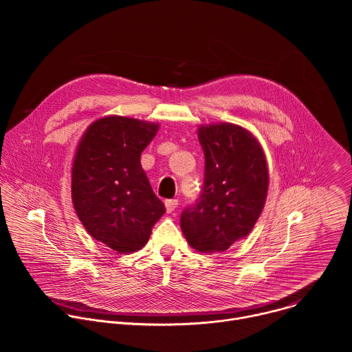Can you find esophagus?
Instances as JSON below:
<instances>
[{
	"mask_svg": "<svg viewBox=\"0 0 352 352\" xmlns=\"http://www.w3.org/2000/svg\"><path fill=\"white\" fill-rule=\"evenodd\" d=\"M178 206V200L177 199H170V200H166V209L168 213L174 212Z\"/></svg>",
	"mask_w": 352,
	"mask_h": 352,
	"instance_id": "34e87169",
	"label": "esophagus"
}]
</instances>
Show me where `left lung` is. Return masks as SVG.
Wrapping results in <instances>:
<instances>
[{
    "instance_id": "left-lung-1",
    "label": "left lung",
    "mask_w": 352,
    "mask_h": 352,
    "mask_svg": "<svg viewBox=\"0 0 352 352\" xmlns=\"http://www.w3.org/2000/svg\"><path fill=\"white\" fill-rule=\"evenodd\" d=\"M205 155L204 186L181 213V230L199 252L227 250L259 219L269 186L263 150L246 129L232 124L199 128Z\"/></svg>"
}]
</instances>
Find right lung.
Returning <instances> with one entry per match:
<instances>
[{
    "label": "right lung",
    "instance_id": "right-lung-1",
    "mask_svg": "<svg viewBox=\"0 0 352 352\" xmlns=\"http://www.w3.org/2000/svg\"><path fill=\"white\" fill-rule=\"evenodd\" d=\"M159 125L126 117L93 122L72 167V202L86 231L118 254L142 249L166 213L140 155Z\"/></svg>",
    "mask_w": 352,
    "mask_h": 352
}]
</instances>
